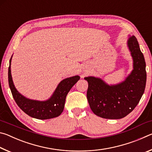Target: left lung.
<instances>
[{
	"label": "left lung",
	"instance_id": "left-lung-1",
	"mask_svg": "<svg viewBox=\"0 0 152 152\" xmlns=\"http://www.w3.org/2000/svg\"><path fill=\"white\" fill-rule=\"evenodd\" d=\"M127 46L133 60V70L125 81L109 85L94 76L84 78L88 83L87 99L95 115L104 119H119L127 116L140 102L146 84L145 61L135 36Z\"/></svg>",
	"mask_w": 152,
	"mask_h": 152
}]
</instances>
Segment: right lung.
I'll return each mask as SVG.
<instances>
[{
	"label": "right lung",
	"instance_id": "right-lung-1",
	"mask_svg": "<svg viewBox=\"0 0 152 152\" xmlns=\"http://www.w3.org/2000/svg\"><path fill=\"white\" fill-rule=\"evenodd\" d=\"M10 59L8 72L9 84L14 99L18 106L29 116L38 119H49L58 117L62 113L67 94L74 84L79 80L80 76L67 78L60 82L50 99L45 101H35L27 99L15 88L12 82Z\"/></svg>",
	"mask_w": 152,
	"mask_h": 152
}]
</instances>
